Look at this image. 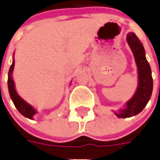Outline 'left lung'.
Wrapping results in <instances>:
<instances>
[{
  "mask_svg": "<svg viewBox=\"0 0 160 160\" xmlns=\"http://www.w3.org/2000/svg\"><path fill=\"white\" fill-rule=\"evenodd\" d=\"M127 41L134 54L138 68L139 84L134 96L127 102V108L115 113L118 118H125L140 113L150 100L153 90V79L150 64L145 58L144 47L136 35L133 33L127 34Z\"/></svg>",
  "mask_w": 160,
  "mask_h": 160,
  "instance_id": "1",
  "label": "left lung"
}]
</instances>
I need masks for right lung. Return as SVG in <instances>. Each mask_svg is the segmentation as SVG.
<instances>
[{
    "label": "right lung",
    "mask_w": 160,
    "mask_h": 160,
    "mask_svg": "<svg viewBox=\"0 0 160 160\" xmlns=\"http://www.w3.org/2000/svg\"><path fill=\"white\" fill-rule=\"evenodd\" d=\"M14 66H15V61L13 62L11 67H10L8 73V89L9 93H10V96L11 99H12L14 104L18 109V111L20 113L24 116L25 118H28L29 119H33V116L34 114H36V110L33 108L31 105L25 102L24 99H22L18 93H16L15 89V84L11 77V74L13 72V69H14Z\"/></svg>",
    "instance_id": "1"
}]
</instances>
